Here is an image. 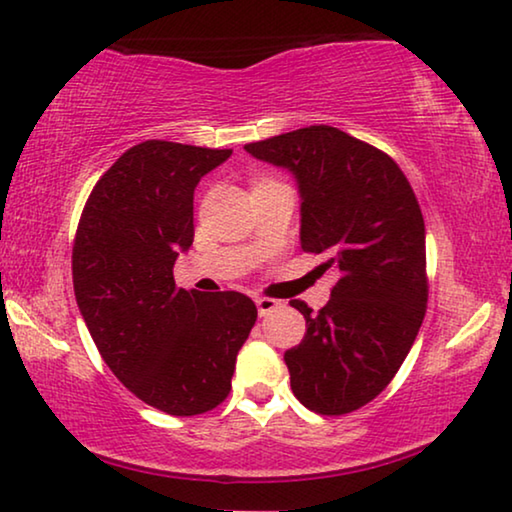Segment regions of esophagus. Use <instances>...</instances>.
Listing matches in <instances>:
<instances>
[{
	"instance_id": "34e87169",
	"label": "esophagus",
	"mask_w": 512,
	"mask_h": 512,
	"mask_svg": "<svg viewBox=\"0 0 512 512\" xmlns=\"http://www.w3.org/2000/svg\"><path fill=\"white\" fill-rule=\"evenodd\" d=\"M255 303H257V312H259V317L271 315L273 310L282 308V303H280V301H276V299H269V296H259V299H255Z\"/></svg>"
}]
</instances>
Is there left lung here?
Wrapping results in <instances>:
<instances>
[{"label":"left lung","mask_w":512,"mask_h":512,"mask_svg":"<svg viewBox=\"0 0 512 512\" xmlns=\"http://www.w3.org/2000/svg\"><path fill=\"white\" fill-rule=\"evenodd\" d=\"M294 174L301 248L338 273L331 299L305 317L301 345L285 352L292 391L322 416L349 414L391 384L427 305L425 223L395 160L333 126H308L243 147Z\"/></svg>","instance_id":"8db88e82"}]
</instances>
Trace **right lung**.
Segmentation results:
<instances>
[{"label": "right lung", "mask_w": 512, "mask_h": 512, "mask_svg": "<svg viewBox=\"0 0 512 512\" xmlns=\"http://www.w3.org/2000/svg\"><path fill=\"white\" fill-rule=\"evenodd\" d=\"M232 149L147 140L91 190L73 243L75 301L103 361L128 391L170 416L218 407L255 326L246 294L179 289L193 246V195Z\"/></svg>", "instance_id": "obj_1"}]
</instances>
